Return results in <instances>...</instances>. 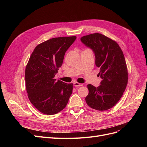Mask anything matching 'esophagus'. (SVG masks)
<instances>
[{"instance_id": "34e87169", "label": "esophagus", "mask_w": 147, "mask_h": 147, "mask_svg": "<svg viewBox=\"0 0 147 147\" xmlns=\"http://www.w3.org/2000/svg\"><path fill=\"white\" fill-rule=\"evenodd\" d=\"M73 85L74 86H83V84L79 83L77 82H75L73 83Z\"/></svg>"}]
</instances>
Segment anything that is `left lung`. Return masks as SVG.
Here are the masks:
<instances>
[{"label": "left lung", "mask_w": 147, "mask_h": 147, "mask_svg": "<svg viewBox=\"0 0 147 147\" xmlns=\"http://www.w3.org/2000/svg\"><path fill=\"white\" fill-rule=\"evenodd\" d=\"M80 40L93 51L95 65L100 69L98 76L102 79L97 88L88 84L86 102L96 110H107L118 102L127 86L128 73L124 55L117 42L102 34L84 36Z\"/></svg>", "instance_id": "obj_1"}]
</instances>
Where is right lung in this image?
Wrapping results in <instances>:
<instances>
[{
  "label": "right lung",
  "instance_id": "obj_1",
  "mask_svg": "<svg viewBox=\"0 0 147 147\" xmlns=\"http://www.w3.org/2000/svg\"><path fill=\"white\" fill-rule=\"evenodd\" d=\"M76 36L55 37L38 45L31 55L25 71L28 97L36 109L46 115L55 114L66 107L73 84L54 79L65 52Z\"/></svg>",
  "mask_w": 147,
  "mask_h": 147
}]
</instances>
